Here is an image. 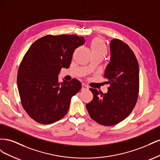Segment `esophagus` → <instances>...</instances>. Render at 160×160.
I'll return each mask as SVG.
<instances>
[{"label": "esophagus", "instance_id": "34e87169", "mask_svg": "<svg viewBox=\"0 0 160 160\" xmlns=\"http://www.w3.org/2000/svg\"><path fill=\"white\" fill-rule=\"evenodd\" d=\"M88 89H89V87L88 85L84 84V83L82 84V88H81L82 91H85V90H88Z\"/></svg>", "mask_w": 160, "mask_h": 160}]
</instances>
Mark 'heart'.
Returning <instances> with one entry per match:
<instances>
[{
  "label": "heart",
  "mask_w": 160,
  "mask_h": 160,
  "mask_svg": "<svg viewBox=\"0 0 160 160\" xmlns=\"http://www.w3.org/2000/svg\"><path fill=\"white\" fill-rule=\"evenodd\" d=\"M91 50L92 53L99 54L105 57L108 52V47L101 38H95L91 42Z\"/></svg>",
  "instance_id": "heart-1"
}]
</instances>
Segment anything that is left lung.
I'll return each instance as SVG.
<instances>
[{"label":"left lung","instance_id":"8db88e82","mask_svg":"<svg viewBox=\"0 0 160 160\" xmlns=\"http://www.w3.org/2000/svg\"><path fill=\"white\" fill-rule=\"evenodd\" d=\"M111 59L104 77L108 93L90 88L93 98L86 104L92 119L105 126L122 122L132 113L139 95L138 62L130 47L119 39L110 42Z\"/></svg>","mask_w":160,"mask_h":160}]
</instances>
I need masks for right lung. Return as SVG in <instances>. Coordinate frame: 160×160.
Listing matches in <instances>:
<instances>
[{
  "label": "right lung",
  "mask_w": 160,
  "mask_h": 160,
  "mask_svg": "<svg viewBox=\"0 0 160 160\" xmlns=\"http://www.w3.org/2000/svg\"><path fill=\"white\" fill-rule=\"evenodd\" d=\"M85 39L75 35H48L34 42L18 67L17 86L21 104L33 120L51 124L62 119L72 96L81 89L76 79L59 83L61 68H69L74 51Z\"/></svg>",
  "instance_id": "right-lung-1"
}]
</instances>
